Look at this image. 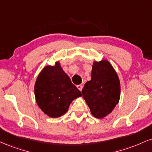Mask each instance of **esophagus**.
Returning <instances> with one entry per match:
<instances>
[{
    "label": "esophagus",
    "instance_id": "obj_1",
    "mask_svg": "<svg viewBox=\"0 0 152 152\" xmlns=\"http://www.w3.org/2000/svg\"><path fill=\"white\" fill-rule=\"evenodd\" d=\"M77 88H78V90L81 91H82V89H83V86H82V85H78Z\"/></svg>",
    "mask_w": 152,
    "mask_h": 152
}]
</instances>
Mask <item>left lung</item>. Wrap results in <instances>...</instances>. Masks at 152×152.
<instances>
[{"label": "left lung", "mask_w": 152, "mask_h": 152, "mask_svg": "<svg viewBox=\"0 0 152 152\" xmlns=\"http://www.w3.org/2000/svg\"><path fill=\"white\" fill-rule=\"evenodd\" d=\"M82 94L95 118H103L112 112L120 100V83L109 61L94 62L91 80L86 83Z\"/></svg>", "instance_id": "obj_1"}]
</instances>
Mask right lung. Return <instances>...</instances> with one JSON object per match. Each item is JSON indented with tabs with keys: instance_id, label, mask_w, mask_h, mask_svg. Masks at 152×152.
<instances>
[{
	"instance_id": "obj_1",
	"label": "right lung",
	"mask_w": 152,
	"mask_h": 152,
	"mask_svg": "<svg viewBox=\"0 0 152 152\" xmlns=\"http://www.w3.org/2000/svg\"><path fill=\"white\" fill-rule=\"evenodd\" d=\"M37 103L45 114L58 118L68 110L72 100L81 96V92L71 83L58 62L47 66L38 76L34 86Z\"/></svg>"
}]
</instances>
